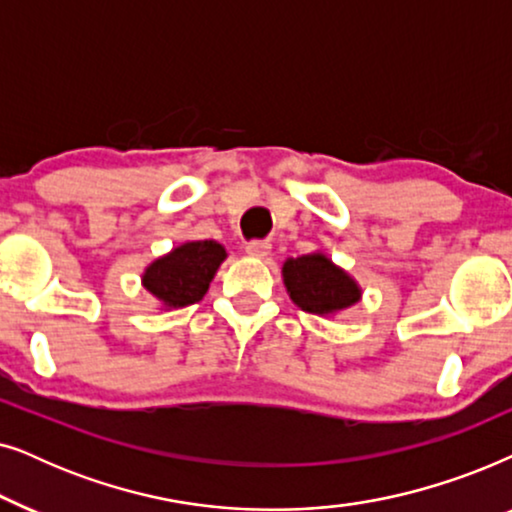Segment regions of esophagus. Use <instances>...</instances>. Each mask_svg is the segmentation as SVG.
Returning a JSON list of instances; mask_svg holds the SVG:
<instances>
[{
  "label": "esophagus",
  "instance_id": "34e87169",
  "mask_svg": "<svg viewBox=\"0 0 512 512\" xmlns=\"http://www.w3.org/2000/svg\"><path fill=\"white\" fill-rule=\"evenodd\" d=\"M245 252H248L250 257H260V260H264V257L271 252V243L269 241H250V243H245Z\"/></svg>",
  "mask_w": 512,
  "mask_h": 512
}]
</instances>
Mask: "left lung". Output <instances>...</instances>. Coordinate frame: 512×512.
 I'll use <instances>...</instances> for the list:
<instances>
[{"label": "left lung", "mask_w": 512, "mask_h": 512, "mask_svg": "<svg viewBox=\"0 0 512 512\" xmlns=\"http://www.w3.org/2000/svg\"><path fill=\"white\" fill-rule=\"evenodd\" d=\"M283 283L299 309L323 318L351 309L363 297L356 278L337 267L320 250L302 257H288L283 264Z\"/></svg>", "instance_id": "8db88e82"}]
</instances>
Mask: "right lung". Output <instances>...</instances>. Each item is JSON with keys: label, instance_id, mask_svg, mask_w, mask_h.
Returning <instances> with one entry per match:
<instances>
[{"label": "right lung", "instance_id": "1", "mask_svg": "<svg viewBox=\"0 0 512 512\" xmlns=\"http://www.w3.org/2000/svg\"><path fill=\"white\" fill-rule=\"evenodd\" d=\"M224 260L227 250L217 241H187L149 264L142 288L163 309H182L201 302Z\"/></svg>", "mask_w": 512, "mask_h": 512}]
</instances>
